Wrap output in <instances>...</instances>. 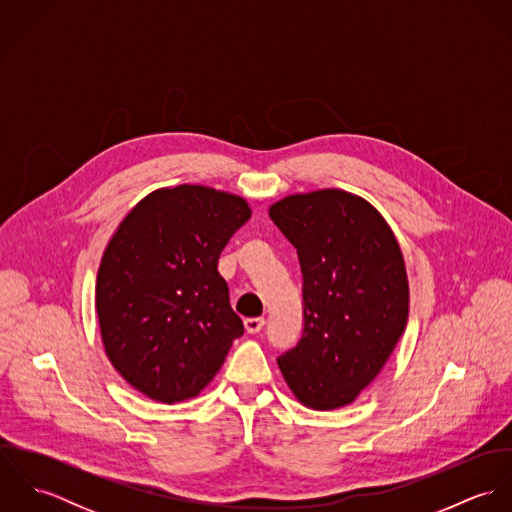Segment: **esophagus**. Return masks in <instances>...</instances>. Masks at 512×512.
<instances>
[{"label":"esophagus","mask_w":512,"mask_h":512,"mask_svg":"<svg viewBox=\"0 0 512 512\" xmlns=\"http://www.w3.org/2000/svg\"><path fill=\"white\" fill-rule=\"evenodd\" d=\"M264 325H266L264 317H248V319H244V329H246V333H250V335L260 333V331L264 329Z\"/></svg>","instance_id":"34e87169"}]
</instances>
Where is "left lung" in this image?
<instances>
[{
	"mask_svg": "<svg viewBox=\"0 0 512 512\" xmlns=\"http://www.w3.org/2000/svg\"><path fill=\"white\" fill-rule=\"evenodd\" d=\"M270 219L295 246L303 276V333L278 366L303 406L343 408L406 329L400 244L368 201L341 189L290 195L270 207Z\"/></svg>",
	"mask_w": 512,
	"mask_h": 512,
	"instance_id": "obj_1",
	"label": "left lung"
}]
</instances>
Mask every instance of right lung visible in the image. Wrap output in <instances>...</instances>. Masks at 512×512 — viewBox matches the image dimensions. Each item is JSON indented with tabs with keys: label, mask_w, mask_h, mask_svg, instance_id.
<instances>
[{
	"label": "right lung",
	"mask_w": 512,
	"mask_h": 512,
	"mask_svg": "<svg viewBox=\"0 0 512 512\" xmlns=\"http://www.w3.org/2000/svg\"><path fill=\"white\" fill-rule=\"evenodd\" d=\"M248 203L203 185L157 189L110 238L96 278L104 351L147 398H195L244 333L220 276V252Z\"/></svg>",
	"instance_id": "right-lung-1"
}]
</instances>
